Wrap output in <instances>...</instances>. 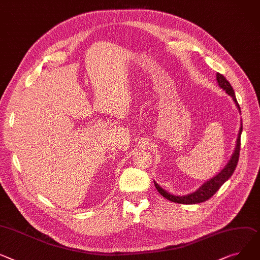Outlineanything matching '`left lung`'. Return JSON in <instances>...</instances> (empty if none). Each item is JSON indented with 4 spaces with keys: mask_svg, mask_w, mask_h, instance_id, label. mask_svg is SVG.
Segmentation results:
<instances>
[{
    "mask_svg": "<svg viewBox=\"0 0 260 260\" xmlns=\"http://www.w3.org/2000/svg\"><path fill=\"white\" fill-rule=\"evenodd\" d=\"M216 80H217V83L219 85V88L222 89L229 96L232 97L237 110L240 113V108H239V105H238V102H237L236 97H235L234 90H233V88L231 86L230 82L226 79V77H223V75H221L219 73L216 74ZM241 132H243V122H241L239 132H238L235 149H234V151H233V153L231 155L229 162L227 163V165L224 166L216 176H214L210 180L205 182L201 187H199L196 190V191L189 193V194H186V196H175V194H171V193L167 192L166 190L163 189L157 182L153 181V184H154L155 188H157L159 193L161 196H163L165 199H167V200H169L171 202L178 203V204H198V203L206 202L207 200H209L217 191V190L219 189V187L224 182L228 181L229 178L233 175V172H234V170L236 168V165L238 163V159H239Z\"/></svg>",
    "mask_w": 260,
    "mask_h": 260,
    "instance_id": "left-lung-1",
    "label": "left lung"
}]
</instances>
